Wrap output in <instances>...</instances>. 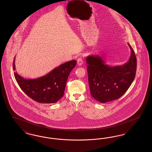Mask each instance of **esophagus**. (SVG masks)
<instances>
[{
    "label": "esophagus",
    "instance_id": "34e87169",
    "mask_svg": "<svg viewBox=\"0 0 152 152\" xmlns=\"http://www.w3.org/2000/svg\"><path fill=\"white\" fill-rule=\"evenodd\" d=\"M77 65L79 66H81V65H83V60L81 58H79L77 60Z\"/></svg>",
    "mask_w": 152,
    "mask_h": 152
}]
</instances>
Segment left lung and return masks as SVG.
<instances>
[{
  "label": "left lung",
  "mask_w": 152,
  "mask_h": 152,
  "mask_svg": "<svg viewBox=\"0 0 152 152\" xmlns=\"http://www.w3.org/2000/svg\"><path fill=\"white\" fill-rule=\"evenodd\" d=\"M129 60L122 65L111 66L99 55L86 58L90 92L96 100L101 103L117 100L130 87L136 76V57L130 44Z\"/></svg>",
  "instance_id": "1"
}]
</instances>
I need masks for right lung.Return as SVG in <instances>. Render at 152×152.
Returning a JSON list of instances; mask_svg holds the SVG:
<instances>
[{"label": "right lung", "mask_w": 152, "mask_h": 152, "mask_svg": "<svg viewBox=\"0 0 152 152\" xmlns=\"http://www.w3.org/2000/svg\"><path fill=\"white\" fill-rule=\"evenodd\" d=\"M76 64V60L66 62L46 75L34 79H26L15 72V77L22 91L32 100L40 103H55L63 96L68 76Z\"/></svg>", "instance_id": "obj_1"}]
</instances>
